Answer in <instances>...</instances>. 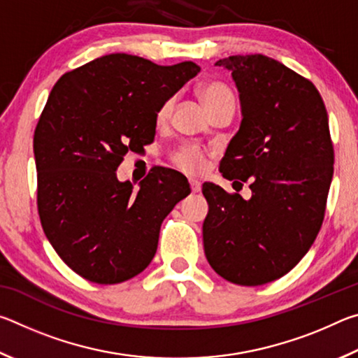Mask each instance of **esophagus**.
<instances>
[{"label": "esophagus", "instance_id": "esophagus-1", "mask_svg": "<svg viewBox=\"0 0 358 358\" xmlns=\"http://www.w3.org/2000/svg\"><path fill=\"white\" fill-rule=\"evenodd\" d=\"M189 186H191V191H192V192H199V191H201V181H199V180L191 178V180H189Z\"/></svg>", "mask_w": 358, "mask_h": 358}]
</instances>
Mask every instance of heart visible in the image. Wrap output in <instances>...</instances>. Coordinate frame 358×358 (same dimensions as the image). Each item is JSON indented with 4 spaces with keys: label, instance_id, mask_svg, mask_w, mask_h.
Returning <instances> with one entry per match:
<instances>
[{
    "label": "heart",
    "instance_id": "heart-1",
    "mask_svg": "<svg viewBox=\"0 0 358 358\" xmlns=\"http://www.w3.org/2000/svg\"><path fill=\"white\" fill-rule=\"evenodd\" d=\"M197 94L208 112L211 110V108L222 106V104H234L235 106L234 93L230 92V88L227 87V85H224L221 82L202 83L201 87L197 88ZM172 107H173L172 99H167L162 102L161 107L157 108V112H156V123L157 124L166 123L172 113ZM172 161L175 166L187 173H201L205 169V166H207V156H205L203 151L199 147H196V145H185V147L178 148L172 155Z\"/></svg>",
    "mask_w": 358,
    "mask_h": 358
}]
</instances>
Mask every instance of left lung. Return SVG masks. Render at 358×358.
Listing matches in <instances>:
<instances>
[{
	"label": "left lung",
	"mask_w": 358,
	"mask_h": 358,
	"mask_svg": "<svg viewBox=\"0 0 358 358\" xmlns=\"http://www.w3.org/2000/svg\"><path fill=\"white\" fill-rule=\"evenodd\" d=\"M232 72L241 124L220 162L251 199L203 183V250L217 275L262 286L289 273L316 240L333 177L329 115L308 78L265 55L216 62Z\"/></svg>",
	"instance_id": "obj_1"
}]
</instances>
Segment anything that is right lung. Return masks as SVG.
Masks as SVG:
<instances>
[{
  "label": "right lung",
  "mask_w": 358,
  "mask_h": 358,
  "mask_svg": "<svg viewBox=\"0 0 358 358\" xmlns=\"http://www.w3.org/2000/svg\"><path fill=\"white\" fill-rule=\"evenodd\" d=\"M199 71L110 53L66 72L48 94L33 141L38 211L53 250L85 280L118 284L147 268L162 221L191 192L172 169L155 167L138 189L117 169L155 141L157 108Z\"/></svg>",
  "instance_id": "add662e5"
}]
</instances>
